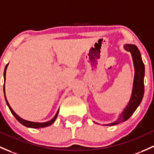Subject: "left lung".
I'll use <instances>...</instances> for the list:
<instances>
[{"label":"left lung","instance_id":"obj_1","mask_svg":"<svg viewBox=\"0 0 154 154\" xmlns=\"http://www.w3.org/2000/svg\"><path fill=\"white\" fill-rule=\"evenodd\" d=\"M125 48L128 51H130L132 54L134 60L135 75H134V85H133L132 94L128 104L119 115V117L111 124L108 125H115L121 122L126 121L136 111L137 107L140 106L144 94V76H145V66L142 60L141 54L138 48L135 45L127 44Z\"/></svg>","mask_w":154,"mask_h":154}]
</instances>
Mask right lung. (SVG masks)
I'll return each instance as SVG.
<instances>
[{
  "label": "right lung",
  "mask_w": 154,
  "mask_h": 154,
  "mask_svg": "<svg viewBox=\"0 0 154 154\" xmlns=\"http://www.w3.org/2000/svg\"><path fill=\"white\" fill-rule=\"evenodd\" d=\"M7 66L8 64L6 65V67H5V69H4V83H5V79H6V68H7ZM4 91L5 93V88L4 86ZM5 96V99H6V104H7L8 107H9V110L11 111V112H12V114L14 115V117L16 118V119H17V121H18L19 122H20L22 125H23L24 126H26V127H28V128H45V127H47V126H49L51 125V124L54 123V122L55 121L57 116L58 115V112H59V110L57 111V112L56 115L54 116V118H53L52 119H51L50 121H48V122H30V121H27V120H25V119H22V118H20V116H19L17 114H15V112H14V111L12 109V108H11L10 106H9V103H8L7 100H6V95L4 94Z\"/></svg>",
  "instance_id": "obj_1"
}]
</instances>
